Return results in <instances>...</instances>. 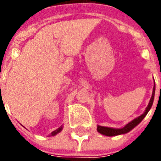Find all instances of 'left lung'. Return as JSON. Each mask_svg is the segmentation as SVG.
<instances>
[{
  "label": "left lung",
  "instance_id": "left-lung-1",
  "mask_svg": "<svg viewBox=\"0 0 161 161\" xmlns=\"http://www.w3.org/2000/svg\"><path fill=\"white\" fill-rule=\"evenodd\" d=\"M155 82H154L152 97H151L150 102H149L148 106L147 107L145 111H144V113L142 114H141L140 116H139L138 118H136L135 119H133L132 121H131L130 122L128 123L126 125H125L123 128H121V129H114V128L104 127V126L97 125V131H98L99 133H100V134L104 135V136H119V135L126 134V133L129 132L131 130H132L136 126H137L143 120V118H145L146 115L147 114V113L150 111L151 107H152L153 105V103L154 95H155Z\"/></svg>",
  "mask_w": 161,
  "mask_h": 161
}]
</instances>
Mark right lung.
<instances>
[{"label":"right lung","mask_w":161,"mask_h":161,"mask_svg":"<svg viewBox=\"0 0 161 161\" xmlns=\"http://www.w3.org/2000/svg\"><path fill=\"white\" fill-rule=\"evenodd\" d=\"M62 129H63V125H61V127L58 128V129H56V130H55V131H52V132L50 134L49 136H56L57 134H58V133H59V132H61V130H62Z\"/></svg>","instance_id":"1"}]
</instances>
